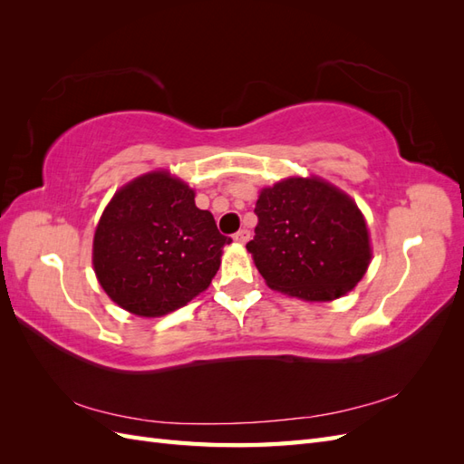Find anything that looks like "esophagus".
Wrapping results in <instances>:
<instances>
[{
    "instance_id": "obj_1",
    "label": "esophagus",
    "mask_w": 464,
    "mask_h": 464,
    "mask_svg": "<svg viewBox=\"0 0 464 464\" xmlns=\"http://www.w3.org/2000/svg\"><path fill=\"white\" fill-rule=\"evenodd\" d=\"M234 240H236L237 244H246V242L249 240V230H246V228L237 230V232L234 234Z\"/></svg>"
}]
</instances>
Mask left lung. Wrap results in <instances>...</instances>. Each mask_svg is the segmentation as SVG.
<instances>
[{"label":"left lung","mask_w":464,"mask_h":464,"mask_svg":"<svg viewBox=\"0 0 464 464\" xmlns=\"http://www.w3.org/2000/svg\"><path fill=\"white\" fill-rule=\"evenodd\" d=\"M247 251L269 288L307 302L353 290L372 261L358 205L321 178H286L265 188Z\"/></svg>","instance_id":"obj_1"}]
</instances>
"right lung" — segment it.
Wrapping results in <instances>:
<instances>
[{
    "mask_svg": "<svg viewBox=\"0 0 464 464\" xmlns=\"http://www.w3.org/2000/svg\"><path fill=\"white\" fill-rule=\"evenodd\" d=\"M195 191L168 170L139 176L116 191L98 222L92 265L123 310L160 317L208 288L230 244Z\"/></svg>",
    "mask_w": 464,
    "mask_h": 464,
    "instance_id": "add662e5",
    "label": "right lung"
}]
</instances>
